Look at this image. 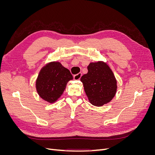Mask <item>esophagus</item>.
I'll return each instance as SVG.
<instances>
[{
  "mask_svg": "<svg viewBox=\"0 0 155 155\" xmlns=\"http://www.w3.org/2000/svg\"><path fill=\"white\" fill-rule=\"evenodd\" d=\"M82 76V74L81 73H79L76 75H75V76H74V80H79L80 79L81 77Z\"/></svg>",
  "mask_w": 155,
  "mask_h": 155,
  "instance_id": "esophagus-1",
  "label": "esophagus"
}]
</instances>
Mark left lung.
Masks as SVG:
<instances>
[{"label": "left lung", "instance_id": "8db88e82", "mask_svg": "<svg viewBox=\"0 0 155 155\" xmlns=\"http://www.w3.org/2000/svg\"><path fill=\"white\" fill-rule=\"evenodd\" d=\"M87 68L88 72L81 78V81L89 102L96 107L109 103L115 96L118 87L109 64L98 61L90 63Z\"/></svg>", "mask_w": 155, "mask_h": 155}]
</instances>
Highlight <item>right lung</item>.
<instances>
[{
  "mask_svg": "<svg viewBox=\"0 0 155 155\" xmlns=\"http://www.w3.org/2000/svg\"><path fill=\"white\" fill-rule=\"evenodd\" d=\"M73 79L69 70L58 61H51L41 69L35 82L39 96L50 104L61 96L67 83Z\"/></svg>",
  "mask_w": 155,
  "mask_h": 155,
  "instance_id": "add662e5",
  "label": "right lung"
}]
</instances>
